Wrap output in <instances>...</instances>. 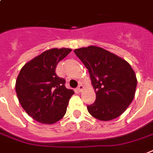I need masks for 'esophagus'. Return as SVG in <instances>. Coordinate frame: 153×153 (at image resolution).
<instances>
[{
  "instance_id": "34e87169",
  "label": "esophagus",
  "mask_w": 153,
  "mask_h": 153,
  "mask_svg": "<svg viewBox=\"0 0 153 153\" xmlns=\"http://www.w3.org/2000/svg\"><path fill=\"white\" fill-rule=\"evenodd\" d=\"M83 89H84V87H83L82 84H79V87H77V91H78L79 92H82V91H83Z\"/></svg>"
}]
</instances>
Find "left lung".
<instances>
[{"label":"left lung","instance_id":"left-lung-1","mask_svg":"<svg viewBox=\"0 0 153 153\" xmlns=\"http://www.w3.org/2000/svg\"><path fill=\"white\" fill-rule=\"evenodd\" d=\"M74 52L88 70L96 94L95 102L87 106L88 112L102 121L119 117L131 104L136 93L137 79L130 64L95 45Z\"/></svg>","mask_w":153,"mask_h":153}]
</instances>
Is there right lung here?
Instances as JSON below:
<instances>
[{"instance_id": "add662e5", "label": "right lung", "mask_w": 153, "mask_h": 153, "mask_svg": "<svg viewBox=\"0 0 153 153\" xmlns=\"http://www.w3.org/2000/svg\"><path fill=\"white\" fill-rule=\"evenodd\" d=\"M71 49L53 48L25 63L16 80L17 99L30 117L39 123L52 124L66 112L73 90L65 87V79L55 73L59 62Z\"/></svg>"}]
</instances>
